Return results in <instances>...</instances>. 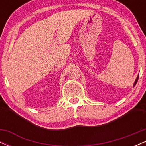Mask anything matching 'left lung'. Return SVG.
I'll return each instance as SVG.
<instances>
[{"instance_id": "obj_1", "label": "left lung", "mask_w": 146, "mask_h": 146, "mask_svg": "<svg viewBox=\"0 0 146 146\" xmlns=\"http://www.w3.org/2000/svg\"><path fill=\"white\" fill-rule=\"evenodd\" d=\"M138 79H139V76L137 77V78L136 79V80H135V84H134V86H135V84H137V81H138Z\"/></svg>"}]
</instances>
